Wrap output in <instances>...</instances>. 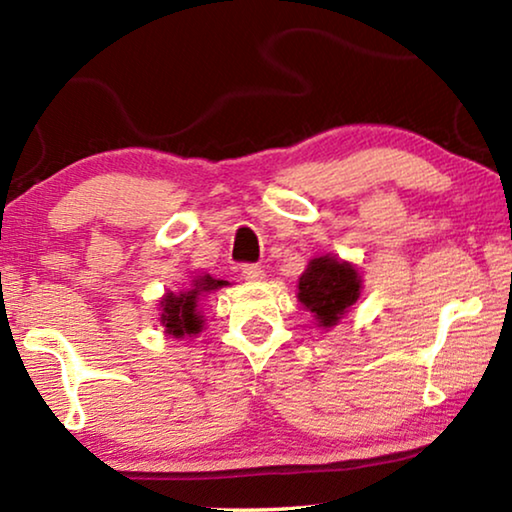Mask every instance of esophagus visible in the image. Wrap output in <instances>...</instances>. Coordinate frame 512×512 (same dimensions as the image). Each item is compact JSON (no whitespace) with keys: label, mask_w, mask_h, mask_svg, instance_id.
<instances>
[{"label":"esophagus","mask_w":512,"mask_h":512,"mask_svg":"<svg viewBox=\"0 0 512 512\" xmlns=\"http://www.w3.org/2000/svg\"><path fill=\"white\" fill-rule=\"evenodd\" d=\"M241 275H244L250 282H259L264 277V271H262V266H257V264H244L241 266Z\"/></svg>","instance_id":"1"}]
</instances>
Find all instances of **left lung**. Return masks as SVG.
I'll use <instances>...</instances> for the list:
<instances>
[{
    "label": "left lung",
    "mask_w": 512,
    "mask_h": 512,
    "mask_svg": "<svg viewBox=\"0 0 512 512\" xmlns=\"http://www.w3.org/2000/svg\"><path fill=\"white\" fill-rule=\"evenodd\" d=\"M361 296V275L350 262L332 255L311 259L298 280V300L316 318V325L329 329L348 314Z\"/></svg>",
    "instance_id": "obj_1"
}]
</instances>
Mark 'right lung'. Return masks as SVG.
<instances>
[{
    "label": "right lung",
    "mask_w": 512,
    "mask_h": 512,
    "mask_svg": "<svg viewBox=\"0 0 512 512\" xmlns=\"http://www.w3.org/2000/svg\"><path fill=\"white\" fill-rule=\"evenodd\" d=\"M225 280H214L212 275H196L192 287L180 293H167L160 300L162 314L160 323L164 332L173 339H183V336H194L203 329L201 316V300L216 289L225 287Z\"/></svg>",
    "instance_id": "right-lung-1"
}]
</instances>
